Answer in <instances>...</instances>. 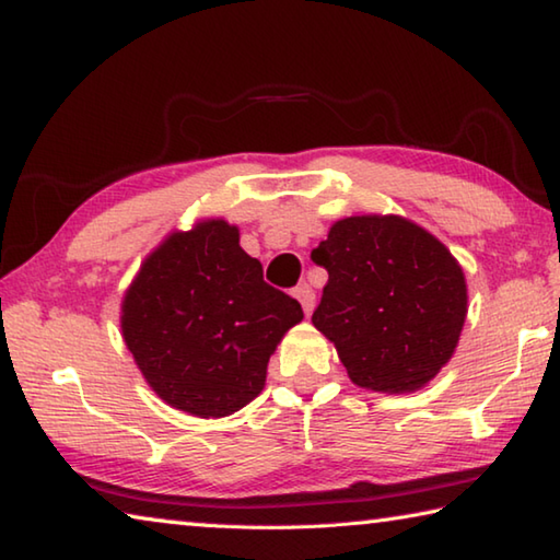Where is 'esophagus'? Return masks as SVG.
I'll return each instance as SVG.
<instances>
[{
  "label": "esophagus",
  "mask_w": 560,
  "mask_h": 560,
  "mask_svg": "<svg viewBox=\"0 0 560 560\" xmlns=\"http://www.w3.org/2000/svg\"><path fill=\"white\" fill-rule=\"evenodd\" d=\"M294 298H298V302L302 304V310H304V314H312V310H314V290L310 288L307 282L304 284H300V288H294Z\"/></svg>",
  "instance_id": "1"
}]
</instances>
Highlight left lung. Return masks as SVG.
Listing matches in <instances>:
<instances>
[{
    "mask_svg": "<svg viewBox=\"0 0 560 560\" xmlns=\"http://www.w3.org/2000/svg\"><path fill=\"white\" fill-rule=\"evenodd\" d=\"M312 260L329 270L312 324L353 385L417 393L456 353L468 314L466 272L424 226L399 214L346 217Z\"/></svg>",
    "mask_w": 560,
    "mask_h": 560,
    "instance_id": "obj_1",
    "label": "left lung"
}]
</instances>
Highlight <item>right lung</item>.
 Returning <instances> with one entry per match:
<instances>
[{"label":"right lung","instance_id":"obj_1","mask_svg":"<svg viewBox=\"0 0 560 560\" xmlns=\"http://www.w3.org/2000/svg\"><path fill=\"white\" fill-rule=\"evenodd\" d=\"M221 217L175 229L124 292V343L153 393L199 419L229 417L266 387L268 361L304 314Z\"/></svg>","mask_w":560,"mask_h":560}]
</instances>
